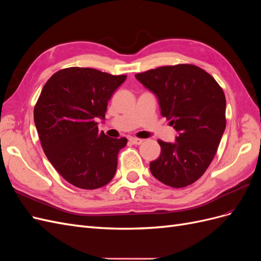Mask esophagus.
I'll return each mask as SVG.
<instances>
[{
    "label": "esophagus",
    "mask_w": 261,
    "mask_h": 261,
    "mask_svg": "<svg viewBox=\"0 0 261 261\" xmlns=\"http://www.w3.org/2000/svg\"><path fill=\"white\" fill-rule=\"evenodd\" d=\"M129 141L133 144V145H140L143 144V139L140 138H136V137H130L129 138Z\"/></svg>",
    "instance_id": "34e87169"
}]
</instances>
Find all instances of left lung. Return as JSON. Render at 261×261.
<instances>
[{
    "mask_svg": "<svg viewBox=\"0 0 261 261\" xmlns=\"http://www.w3.org/2000/svg\"><path fill=\"white\" fill-rule=\"evenodd\" d=\"M135 77L155 94L161 115L178 132L175 143L158 140L161 153L150 163V171L171 187L193 184L208 169L225 129L222 88L206 70L192 64L158 67Z\"/></svg>",
    "mask_w": 261,
    "mask_h": 261,
    "instance_id": "8db88e82",
    "label": "left lung"
}]
</instances>
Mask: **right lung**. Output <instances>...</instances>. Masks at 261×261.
Instances as JSON below:
<instances>
[{
  "instance_id": "obj_1",
  "label": "right lung",
  "mask_w": 261,
  "mask_h": 261,
  "mask_svg": "<svg viewBox=\"0 0 261 261\" xmlns=\"http://www.w3.org/2000/svg\"><path fill=\"white\" fill-rule=\"evenodd\" d=\"M126 80L89 67H68L45 83L34 120L43 151L60 175L78 188L96 189L115 174L126 138L99 132L108 101Z\"/></svg>"
}]
</instances>
